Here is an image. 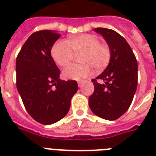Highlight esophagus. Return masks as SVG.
<instances>
[{"label":"esophagus","mask_w":156,"mask_h":156,"mask_svg":"<svg viewBox=\"0 0 156 156\" xmlns=\"http://www.w3.org/2000/svg\"><path fill=\"white\" fill-rule=\"evenodd\" d=\"M78 85L79 87H81L83 86V81H79V82L78 83Z\"/></svg>","instance_id":"obj_1"}]
</instances>
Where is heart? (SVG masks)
<instances>
[{
  "instance_id": "heart-1",
  "label": "heart",
  "mask_w": 156,
  "mask_h": 156,
  "mask_svg": "<svg viewBox=\"0 0 156 156\" xmlns=\"http://www.w3.org/2000/svg\"><path fill=\"white\" fill-rule=\"evenodd\" d=\"M84 52L81 61L83 65H70L62 72V75L69 80H81L90 75L92 67L96 70L106 68L111 60V49L106 44H100V39L90 34H82L60 40L52 47L51 53L58 66L64 67L70 63L74 53Z\"/></svg>"
}]
</instances>
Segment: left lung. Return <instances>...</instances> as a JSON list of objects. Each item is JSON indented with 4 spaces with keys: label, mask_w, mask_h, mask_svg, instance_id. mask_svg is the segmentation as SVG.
I'll return each instance as SVG.
<instances>
[{
    "label": "left lung",
    "mask_w": 156,
    "mask_h": 156,
    "mask_svg": "<svg viewBox=\"0 0 156 156\" xmlns=\"http://www.w3.org/2000/svg\"><path fill=\"white\" fill-rule=\"evenodd\" d=\"M111 49L108 66L96 79H92L95 90L89 97V107L95 115L108 121L118 119L130 106L138 86V63L127 41L115 30L95 28Z\"/></svg>",
    "instance_id": "left-lung-1"
}]
</instances>
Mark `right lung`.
Wrapping results in <instances>:
<instances>
[{
    "label": "right lung",
    "instance_id": "right-lung-1",
    "mask_svg": "<svg viewBox=\"0 0 156 156\" xmlns=\"http://www.w3.org/2000/svg\"><path fill=\"white\" fill-rule=\"evenodd\" d=\"M61 35L56 30L33 33L16 59L17 89L27 111L34 120L51 125L68 113L78 89L74 80L63 81L51 50Z\"/></svg>",
    "mask_w": 156,
    "mask_h": 156
}]
</instances>
